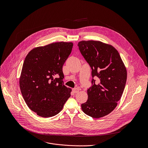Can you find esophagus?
Wrapping results in <instances>:
<instances>
[{
  "label": "esophagus",
  "instance_id": "1",
  "mask_svg": "<svg viewBox=\"0 0 148 148\" xmlns=\"http://www.w3.org/2000/svg\"><path fill=\"white\" fill-rule=\"evenodd\" d=\"M79 88H74V89H72V91H73V92L74 93H78L79 92Z\"/></svg>",
  "mask_w": 148,
  "mask_h": 148
}]
</instances>
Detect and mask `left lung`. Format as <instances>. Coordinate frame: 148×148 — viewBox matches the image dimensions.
<instances>
[{
	"label": "left lung",
	"mask_w": 148,
	"mask_h": 148,
	"mask_svg": "<svg viewBox=\"0 0 148 148\" xmlns=\"http://www.w3.org/2000/svg\"><path fill=\"white\" fill-rule=\"evenodd\" d=\"M80 51L92 69V77L99 82L88 90V100L82 104L85 113L93 118L104 117L117 106L127 78L126 67L117 49L112 45L95 40L78 42Z\"/></svg>",
	"instance_id": "left-lung-1"
}]
</instances>
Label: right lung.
<instances>
[{"label":"right lung","instance_id":"add662e5","mask_svg":"<svg viewBox=\"0 0 148 148\" xmlns=\"http://www.w3.org/2000/svg\"><path fill=\"white\" fill-rule=\"evenodd\" d=\"M73 42H52L29 52L19 78L23 97L38 116L58 114L71 96L72 89L64 85L63 66L71 54Z\"/></svg>","mask_w":148,"mask_h":148}]
</instances>
